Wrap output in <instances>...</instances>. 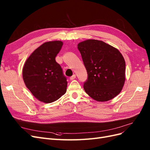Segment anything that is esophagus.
<instances>
[{"mask_svg":"<svg viewBox=\"0 0 150 150\" xmlns=\"http://www.w3.org/2000/svg\"><path fill=\"white\" fill-rule=\"evenodd\" d=\"M76 78V75L74 74L70 77V80H74Z\"/></svg>","mask_w":150,"mask_h":150,"instance_id":"1","label":"esophagus"}]
</instances>
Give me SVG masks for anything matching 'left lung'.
<instances>
[{
	"label": "left lung",
	"mask_w": 150,
	"mask_h": 150,
	"mask_svg": "<svg viewBox=\"0 0 150 150\" xmlns=\"http://www.w3.org/2000/svg\"><path fill=\"white\" fill-rule=\"evenodd\" d=\"M78 48L88 73L85 92L101 102L119 94L125 84L126 64L118 50L95 39L79 43Z\"/></svg>",
	"instance_id": "8db88e82"
}]
</instances>
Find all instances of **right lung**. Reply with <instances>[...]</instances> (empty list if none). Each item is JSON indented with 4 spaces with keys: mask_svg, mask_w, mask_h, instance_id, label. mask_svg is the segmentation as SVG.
Instances as JSON below:
<instances>
[{
    "mask_svg": "<svg viewBox=\"0 0 150 150\" xmlns=\"http://www.w3.org/2000/svg\"><path fill=\"white\" fill-rule=\"evenodd\" d=\"M62 44L59 40L42 44L30 54L22 69L26 87L42 102L55 101L66 92V77L55 59Z\"/></svg>",
    "mask_w": 150,
    "mask_h": 150,
    "instance_id": "right-lung-1",
    "label": "right lung"
}]
</instances>
